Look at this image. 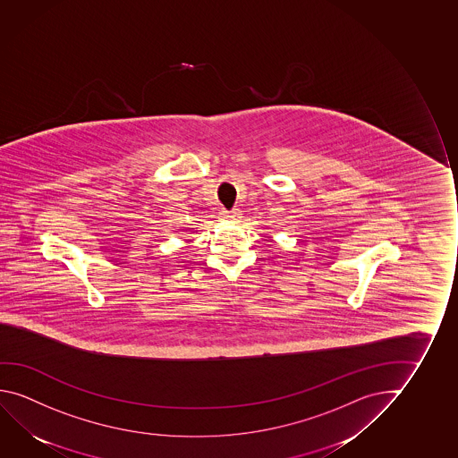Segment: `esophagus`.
<instances>
[{
	"instance_id": "esophagus-1",
	"label": "esophagus",
	"mask_w": 458,
	"mask_h": 458,
	"mask_svg": "<svg viewBox=\"0 0 458 458\" xmlns=\"http://www.w3.org/2000/svg\"><path fill=\"white\" fill-rule=\"evenodd\" d=\"M222 217L228 218V220H236V218L240 217V211L238 209H232V211H222V214H220Z\"/></svg>"
}]
</instances>
